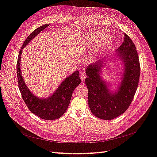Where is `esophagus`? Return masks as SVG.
Wrapping results in <instances>:
<instances>
[{"label": "esophagus", "instance_id": "34e87169", "mask_svg": "<svg viewBox=\"0 0 157 157\" xmlns=\"http://www.w3.org/2000/svg\"><path fill=\"white\" fill-rule=\"evenodd\" d=\"M80 79H81L82 81H84V80H85V78H86V75L84 73H81V74L80 75Z\"/></svg>", "mask_w": 157, "mask_h": 157}]
</instances>
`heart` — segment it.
Wrapping results in <instances>:
<instances>
[{"mask_svg":"<svg viewBox=\"0 0 157 157\" xmlns=\"http://www.w3.org/2000/svg\"><path fill=\"white\" fill-rule=\"evenodd\" d=\"M102 40L103 42L97 49V52L94 55L95 57H98L101 52H104L105 49H106L109 47L110 42H111V38L109 36H105L104 33L100 31L90 33L89 37L88 38V44L90 45H96L98 42H100Z\"/></svg>","mask_w":157,"mask_h":157,"instance_id":"1","label":"heart"}]
</instances>
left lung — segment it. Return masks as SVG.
Here are the masks:
<instances>
[{
  "mask_svg": "<svg viewBox=\"0 0 157 157\" xmlns=\"http://www.w3.org/2000/svg\"><path fill=\"white\" fill-rule=\"evenodd\" d=\"M117 51L125 70L116 92H110L108 84L100 77L101 67L105 59L89 65L86 69L89 108L96 117L101 120H113L124 113L133 101L138 86L140 77L138 53L133 41L125 33L124 41Z\"/></svg>",
  "mask_w": 157,
  "mask_h": 157,
  "instance_id": "obj_1",
  "label": "left lung"
}]
</instances>
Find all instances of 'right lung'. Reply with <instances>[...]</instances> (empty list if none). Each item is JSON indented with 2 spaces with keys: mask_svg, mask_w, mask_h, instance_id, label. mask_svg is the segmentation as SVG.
Returning <instances> with one entry per match:
<instances>
[{
  "mask_svg": "<svg viewBox=\"0 0 157 157\" xmlns=\"http://www.w3.org/2000/svg\"><path fill=\"white\" fill-rule=\"evenodd\" d=\"M48 26L49 24H45L37 28L26 38L22 45V49L20 51L16 69L19 90L28 109L32 113H34L41 119L53 120L61 117L68 108L74 90L80 84L79 72L76 71L71 76L66 78L52 96L48 98L41 99L37 98L29 90L23 80L20 69L22 49L28 45L33 37H35L38 33H40Z\"/></svg>",
  "mask_w": 157,
  "mask_h": 157,
  "instance_id": "right-lung-1",
  "label": "right lung"
}]
</instances>
